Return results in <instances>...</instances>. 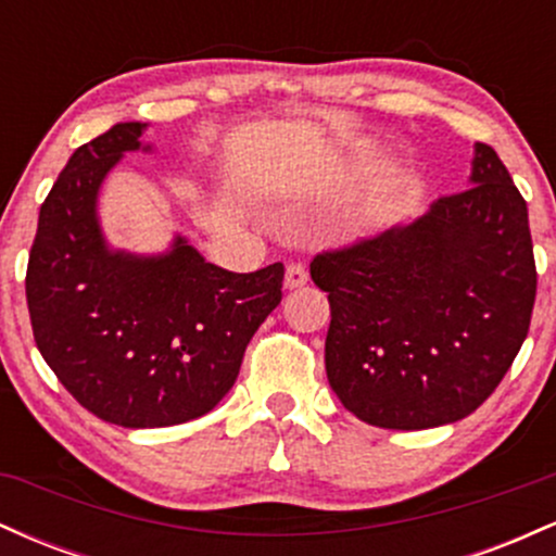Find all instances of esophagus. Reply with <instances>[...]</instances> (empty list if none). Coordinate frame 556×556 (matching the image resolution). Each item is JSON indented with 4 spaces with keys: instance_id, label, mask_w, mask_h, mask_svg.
Instances as JSON below:
<instances>
[{
    "instance_id": "34e87169",
    "label": "esophagus",
    "mask_w": 556,
    "mask_h": 556,
    "mask_svg": "<svg viewBox=\"0 0 556 556\" xmlns=\"http://www.w3.org/2000/svg\"><path fill=\"white\" fill-rule=\"evenodd\" d=\"M308 282V269L303 264H290L285 271V287L287 290H295V287H303Z\"/></svg>"
}]
</instances>
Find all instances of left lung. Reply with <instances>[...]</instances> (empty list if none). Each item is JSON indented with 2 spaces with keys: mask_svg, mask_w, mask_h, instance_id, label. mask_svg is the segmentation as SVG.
<instances>
[{
  "mask_svg": "<svg viewBox=\"0 0 556 556\" xmlns=\"http://www.w3.org/2000/svg\"><path fill=\"white\" fill-rule=\"evenodd\" d=\"M327 379L379 429L455 424L483 405L531 327L535 261L528 206L496 151L476 143L470 188L418 219L324 251Z\"/></svg>",
  "mask_w": 556,
  "mask_h": 556,
  "instance_id": "left-lung-1",
  "label": "left lung"
}]
</instances>
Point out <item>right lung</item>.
<instances>
[{
    "label": "right lung",
    "instance_id": "1",
    "mask_svg": "<svg viewBox=\"0 0 556 556\" xmlns=\"http://www.w3.org/2000/svg\"><path fill=\"white\" fill-rule=\"evenodd\" d=\"M146 125L80 146L41 203L25 298L38 353L106 424L162 429L206 416L232 389L248 342L282 300L285 266L235 274L177 235L167 253L112 251L99 190Z\"/></svg>",
    "mask_w": 556,
    "mask_h": 556
}]
</instances>
